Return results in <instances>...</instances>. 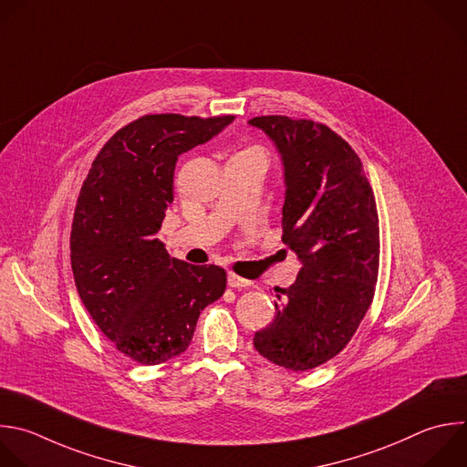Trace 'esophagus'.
Listing matches in <instances>:
<instances>
[{
    "instance_id": "esophagus-1",
    "label": "esophagus",
    "mask_w": 467,
    "mask_h": 467,
    "mask_svg": "<svg viewBox=\"0 0 467 467\" xmlns=\"http://www.w3.org/2000/svg\"><path fill=\"white\" fill-rule=\"evenodd\" d=\"M227 284H229L231 287H247V285H251V280L242 278V276H238L236 273H229Z\"/></svg>"
}]
</instances>
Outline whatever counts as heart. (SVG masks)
Segmentation results:
<instances>
[{
  "instance_id": "b5f03b06",
  "label": "heart",
  "mask_w": 467,
  "mask_h": 467,
  "mask_svg": "<svg viewBox=\"0 0 467 467\" xmlns=\"http://www.w3.org/2000/svg\"><path fill=\"white\" fill-rule=\"evenodd\" d=\"M240 153H256V155H262V158H264V153H262V150H260V148H256V146L245 148V150H242Z\"/></svg>"
}]
</instances>
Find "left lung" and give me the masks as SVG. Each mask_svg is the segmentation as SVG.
Listing matches in <instances>:
<instances>
[{
    "mask_svg": "<svg viewBox=\"0 0 467 467\" xmlns=\"http://www.w3.org/2000/svg\"><path fill=\"white\" fill-rule=\"evenodd\" d=\"M249 124L282 153V242L302 262L296 280L276 289V316L253 343L271 363L304 372L336 358L372 304L378 207L358 153L327 124L285 115H260Z\"/></svg>",
    "mask_w": 467,
    "mask_h": 467,
    "instance_id": "left-lung-1",
    "label": "left lung"
}]
</instances>
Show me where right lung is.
<instances>
[{
    "instance_id": "1",
    "label": "right lung",
    "mask_w": 467,
    "mask_h": 467,
    "mask_svg": "<svg viewBox=\"0 0 467 467\" xmlns=\"http://www.w3.org/2000/svg\"><path fill=\"white\" fill-rule=\"evenodd\" d=\"M234 115H142L100 148L82 183L71 229L78 295L111 345L140 365L183 354L227 273L171 258L158 238L174 202L178 155L207 142Z\"/></svg>"
}]
</instances>
